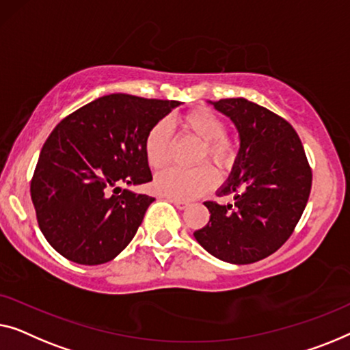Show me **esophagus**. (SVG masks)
I'll use <instances>...</instances> for the list:
<instances>
[{
    "label": "esophagus",
    "instance_id": "obj_1",
    "mask_svg": "<svg viewBox=\"0 0 350 350\" xmlns=\"http://www.w3.org/2000/svg\"><path fill=\"white\" fill-rule=\"evenodd\" d=\"M173 201V204L176 206L177 209H185L187 206H189V203H187V201H182V200H171Z\"/></svg>",
    "mask_w": 350,
    "mask_h": 350
}]
</instances>
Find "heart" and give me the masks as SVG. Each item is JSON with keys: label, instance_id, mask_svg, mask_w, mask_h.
I'll return each instance as SVG.
<instances>
[{"label": "heart", "instance_id": "heart-1", "mask_svg": "<svg viewBox=\"0 0 350 350\" xmlns=\"http://www.w3.org/2000/svg\"><path fill=\"white\" fill-rule=\"evenodd\" d=\"M185 131L203 141L198 161L213 160L220 170L230 171L238 161V146L226 135V122L217 112L206 106L187 111L182 117ZM174 130L170 119H161L147 131L144 155L152 170H160L171 160ZM219 184V173L211 163L195 168L171 166L155 176L154 189L159 195L174 200H191L208 193Z\"/></svg>", "mask_w": 350, "mask_h": 350}]
</instances>
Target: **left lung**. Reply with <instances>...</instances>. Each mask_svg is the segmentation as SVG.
Segmentation results:
<instances>
[{
	"label": "left lung",
	"mask_w": 350,
	"mask_h": 350,
	"mask_svg": "<svg viewBox=\"0 0 350 350\" xmlns=\"http://www.w3.org/2000/svg\"><path fill=\"white\" fill-rule=\"evenodd\" d=\"M215 109L234 122L241 149L219 196L206 201L211 219L195 238L215 258L247 265L274 254L290 236L309 200L312 170L298 133L282 117L245 98H225Z\"/></svg>",
	"instance_id": "8db88e82"
}]
</instances>
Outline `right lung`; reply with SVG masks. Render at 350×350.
Wrapping results in <instances>:
<instances>
[{
    "label": "right lung",
    "instance_id": "obj_1",
    "mask_svg": "<svg viewBox=\"0 0 350 350\" xmlns=\"http://www.w3.org/2000/svg\"><path fill=\"white\" fill-rule=\"evenodd\" d=\"M179 105L112 93L53 128L29 191L39 228L58 254L79 265H101L126 247L155 198L117 185L152 180L146 135Z\"/></svg>",
    "mask_w": 350,
    "mask_h": 350
}]
</instances>
